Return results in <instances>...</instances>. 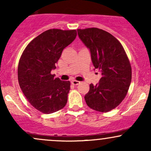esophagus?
<instances>
[{
    "label": "esophagus",
    "instance_id": "1",
    "mask_svg": "<svg viewBox=\"0 0 151 151\" xmlns=\"http://www.w3.org/2000/svg\"><path fill=\"white\" fill-rule=\"evenodd\" d=\"M71 82H72V84H73V85H78V84H80V81L77 80H72Z\"/></svg>",
    "mask_w": 151,
    "mask_h": 151
}]
</instances>
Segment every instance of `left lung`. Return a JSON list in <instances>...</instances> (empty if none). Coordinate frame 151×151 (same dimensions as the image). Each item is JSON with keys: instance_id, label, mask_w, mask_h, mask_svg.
Instances as JSON below:
<instances>
[{"instance_id": "left-lung-1", "label": "left lung", "mask_w": 151, "mask_h": 151, "mask_svg": "<svg viewBox=\"0 0 151 151\" xmlns=\"http://www.w3.org/2000/svg\"><path fill=\"white\" fill-rule=\"evenodd\" d=\"M78 35L89 50L94 70L101 78L96 85L90 84L84 96L86 104L100 112L115 109L125 98L131 84L132 72L125 50L111 34L101 29H78Z\"/></svg>"}]
</instances>
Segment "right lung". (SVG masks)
Instances as JSON below:
<instances>
[{
	"label": "right lung",
	"instance_id": "obj_1",
	"mask_svg": "<svg viewBox=\"0 0 151 151\" xmlns=\"http://www.w3.org/2000/svg\"><path fill=\"white\" fill-rule=\"evenodd\" d=\"M77 36L75 30L50 29L34 38L20 57L18 68L20 89L30 104L43 114L65 107L70 90V81L55 78L51 71L62 50Z\"/></svg>",
	"mask_w": 151,
	"mask_h": 151
}]
</instances>
